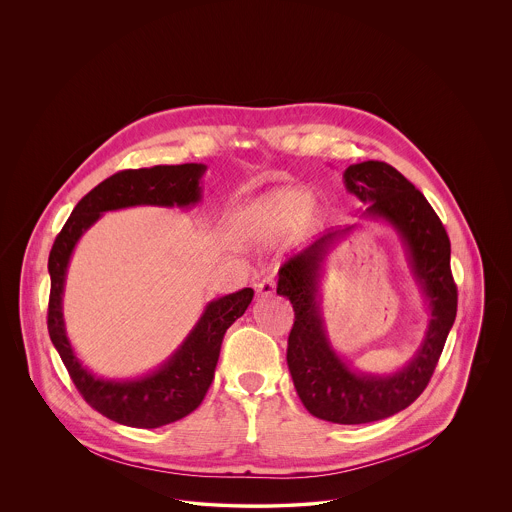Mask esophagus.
Returning a JSON list of instances; mask_svg holds the SVG:
<instances>
[{
  "mask_svg": "<svg viewBox=\"0 0 512 512\" xmlns=\"http://www.w3.org/2000/svg\"><path fill=\"white\" fill-rule=\"evenodd\" d=\"M277 290V283L273 277H265L261 283L257 284V292L261 298H267V296H273Z\"/></svg>",
  "mask_w": 512,
  "mask_h": 512,
  "instance_id": "34e87169",
  "label": "esophagus"
}]
</instances>
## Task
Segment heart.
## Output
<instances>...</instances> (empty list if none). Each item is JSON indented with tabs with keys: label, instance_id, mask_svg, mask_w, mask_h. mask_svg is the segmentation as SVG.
Wrapping results in <instances>:
<instances>
[{
	"label": "heart",
	"instance_id": "1",
	"mask_svg": "<svg viewBox=\"0 0 512 512\" xmlns=\"http://www.w3.org/2000/svg\"><path fill=\"white\" fill-rule=\"evenodd\" d=\"M314 194L308 188L288 186L261 196L249 214V235L259 243H271L290 233L310 214Z\"/></svg>",
	"mask_w": 512,
	"mask_h": 512
}]
</instances>
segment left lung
Masks as SVG:
<instances>
[{
  "instance_id": "left-lung-1",
  "label": "left lung",
  "mask_w": 512,
  "mask_h": 512,
  "mask_svg": "<svg viewBox=\"0 0 512 512\" xmlns=\"http://www.w3.org/2000/svg\"><path fill=\"white\" fill-rule=\"evenodd\" d=\"M343 184L365 210L385 222L404 245L412 277L428 304V328L412 359L395 373H359L334 349L320 310V279L334 243L353 226L316 239L279 271L277 294L294 308L286 363L306 410L336 424H367L410 406L426 389L454 326L457 288L450 269V237L440 218L397 169L381 161L349 165Z\"/></svg>"
}]
</instances>
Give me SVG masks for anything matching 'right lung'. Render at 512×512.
<instances>
[{"mask_svg": "<svg viewBox=\"0 0 512 512\" xmlns=\"http://www.w3.org/2000/svg\"><path fill=\"white\" fill-rule=\"evenodd\" d=\"M204 172L206 165L202 163L117 172L76 204L49 255L51 298L47 324L51 341L78 393L94 410L123 426L159 428L200 406L212 385L224 336L251 304L253 288L208 302L190 334L155 371L135 379H102L80 363L66 336L62 294L68 263L80 237L106 212L133 206H196L202 200L200 180Z\"/></svg>", "mask_w": 512, "mask_h": 512, "instance_id": "1", "label": "right lung"}]
</instances>
